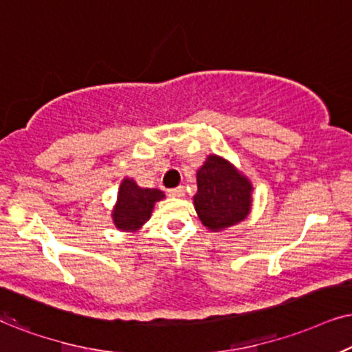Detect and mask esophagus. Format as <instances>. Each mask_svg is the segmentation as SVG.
Segmentation results:
<instances>
[{
    "label": "esophagus",
    "mask_w": 352,
    "mask_h": 352,
    "mask_svg": "<svg viewBox=\"0 0 352 352\" xmlns=\"http://www.w3.org/2000/svg\"><path fill=\"white\" fill-rule=\"evenodd\" d=\"M168 197H172V198H182V197H185L184 186H177V188L168 190Z\"/></svg>",
    "instance_id": "34e87169"
}]
</instances>
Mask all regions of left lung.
I'll return each mask as SVG.
<instances>
[{"mask_svg":"<svg viewBox=\"0 0 352 352\" xmlns=\"http://www.w3.org/2000/svg\"><path fill=\"white\" fill-rule=\"evenodd\" d=\"M195 209L204 228L221 232L239 224L252 211V182L228 159L209 154L197 170Z\"/></svg>","mask_w":352,"mask_h":352,"instance_id":"left-lung-1","label":"left lung"}]
</instances>
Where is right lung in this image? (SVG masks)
Segmentation results:
<instances>
[{"mask_svg":"<svg viewBox=\"0 0 352 352\" xmlns=\"http://www.w3.org/2000/svg\"><path fill=\"white\" fill-rule=\"evenodd\" d=\"M166 198L157 188H141L133 179L124 177L120 184L117 203L112 209L115 228L123 232H136L153 214L154 204Z\"/></svg>","mask_w":352,"mask_h":352,"instance_id":"1","label":"right lung"}]
</instances>
